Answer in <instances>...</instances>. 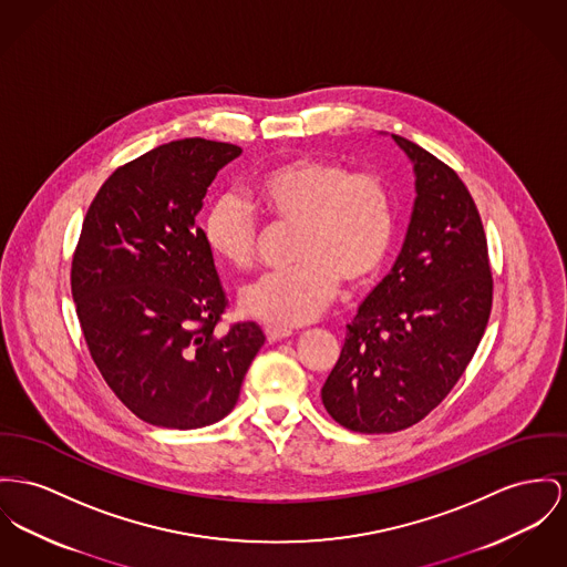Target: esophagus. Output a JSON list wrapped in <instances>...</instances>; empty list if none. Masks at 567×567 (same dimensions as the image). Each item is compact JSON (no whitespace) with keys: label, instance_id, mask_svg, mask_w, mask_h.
Segmentation results:
<instances>
[{"label":"esophagus","instance_id":"1","mask_svg":"<svg viewBox=\"0 0 567 567\" xmlns=\"http://www.w3.org/2000/svg\"><path fill=\"white\" fill-rule=\"evenodd\" d=\"M265 333L268 343H277V341L286 340V338L292 336V331H288V329H277V327H266Z\"/></svg>","mask_w":567,"mask_h":567}]
</instances>
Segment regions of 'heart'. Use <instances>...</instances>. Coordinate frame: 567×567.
Wrapping results in <instances>:
<instances>
[{"label": "heart", "mask_w": 567, "mask_h": 567, "mask_svg": "<svg viewBox=\"0 0 567 567\" xmlns=\"http://www.w3.org/2000/svg\"><path fill=\"white\" fill-rule=\"evenodd\" d=\"M256 199L279 221L299 227L286 270L262 275L240 292V309L277 329L316 320L346 288L368 286L389 258L395 215L386 183L324 158H292L265 172ZM215 258L236 270L256 262L258 219L238 195H221L204 221Z\"/></svg>", "instance_id": "obj_1"}]
</instances>
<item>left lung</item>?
<instances>
[{
	"label": "left lung",
	"instance_id": "8db88e82",
	"mask_svg": "<svg viewBox=\"0 0 567 567\" xmlns=\"http://www.w3.org/2000/svg\"><path fill=\"white\" fill-rule=\"evenodd\" d=\"M415 172V204L391 272L359 305L322 404L361 434L400 432L436 409L471 363L492 309L488 243L452 167L391 135Z\"/></svg>",
	"mask_w": 567,
	"mask_h": 567
}]
</instances>
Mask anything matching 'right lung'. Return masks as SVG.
Wrapping results in <instances>:
<instances>
[{"instance_id":"right-lung-1","label":"right lung","mask_w":567,"mask_h":567,"mask_svg":"<svg viewBox=\"0 0 567 567\" xmlns=\"http://www.w3.org/2000/svg\"><path fill=\"white\" fill-rule=\"evenodd\" d=\"M240 152L202 137L163 144L117 167L83 219L71 270L83 338L120 402L158 427L221 421L265 346L256 322L215 333L226 292L195 226Z\"/></svg>"}]
</instances>
